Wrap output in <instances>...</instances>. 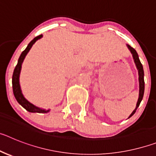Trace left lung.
Returning a JSON list of instances; mask_svg holds the SVG:
<instances>
[{"label": "left lung", "mask_w": 156, "mask_h": 156, "mask_svg": "<svg viewBox=\"0 0 156 156\" xmlns=\"http://www.w3.org/2000/svg\"><path fill=\"white\" fill-rule=\"evenodd\" d=\"M128 48H129V50L131 52L132 55H133V58L134 60V63L137 66V69L138 70V76H139V98H138V100H137V105H136V108L132 112V113L129 115V118L132 116L133 114L135 113V112L136 110L137 109V108L139 107L140 105V103L141 101L143 98V96H144V69H143V66L142 64L140 63V59H139L138 57V55H137V51H135V49H133L132 47H130L129 45L127 44Z\"/></svg>", "instance_id": "obj_1"}]
</instances>
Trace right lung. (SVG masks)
Listing matches in <instances>:
<instances>
[{"mask_svg":"<svg viewBox=\"0 0 156 156\" xmlns=\"http://www.w3.org/2000/svg\"><path fill=\"white\" fill-rule=\"evenodd\" d=\"M42 37V35L37 36V37H35L31 42L28 44V46L27 47V48L22 52L21 55L19 57V60H18V63L16 65V68L14 69L13 75H12V88H13V94L15 95V98L17 100L18 102L23 106V108L26 110H27L30 112H39V113H47L50 110H46L43 109V108H38L37 106H35L34 105L31 104L30 101L25 98L24 96H23V93H22L21 87H20V84H19V75H20V72H21L22 69V64L23 62V60H24L25 57L27 55L29 51H30V48H32V46L34 45V43L37 41V40L41 39Z\"/></svg>","mask_w":156,"mask_h":156,"instance_id":"add662e5","label":"right lung"}]
</instances>
